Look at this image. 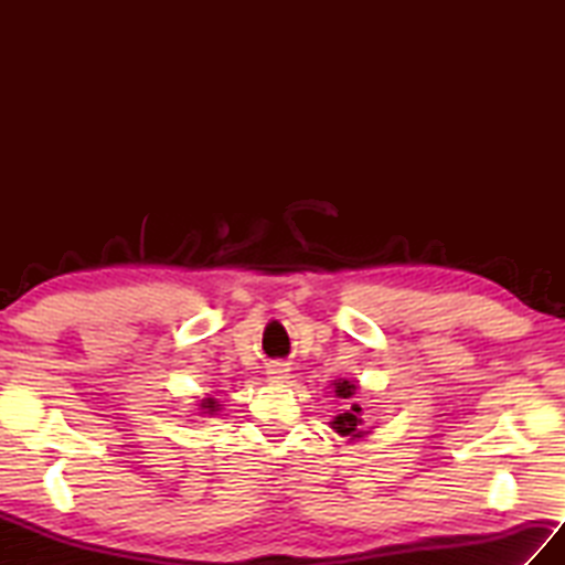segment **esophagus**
I'll use <instances>...</instances> for the list:
<instances>
[{
  "instance_id": "obj_1",
  "label": "esophagus",
  "mask_w": 565,
  "mask_h": 565,
  "mask_svg": "<svg viewBox=\"0 0 565 565\" xmlns=\"http://www.w3.org/2000/svg\"><path fill=\"white\" fill-rule=\"evenodd\" d=\"M289 364H284V362H271L269 366H267V379L269 381H274V383H281V381H286L289 379Z\"/></svg>"
}]
</instances>
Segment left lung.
I'll use <instances>...</instances> for the list:
<instances>
[{
  "mask_svg": "<svg viewBox=\"0 0 565 565\" xmlns=\"http://www.w3.org/2000/svg\"><path fill=\"white\" fill-rule=\"evenodd\" d=\"M330 386H332V391H334V395H338V398L347 401L344 411L330 419L332 431H338L340 437L350 439V441L364 439L366 435H371V429H374V427L366 425L364 407L359 405V401H356L359 383H354L352 379H334Z\"/></svg>",
  "mask_w": 565,
  "mask_h": 565,
  "instance_id": "left-lung-1",
  "label": "left lung"
}]
</instances>
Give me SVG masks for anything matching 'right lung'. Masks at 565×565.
Segmentation results:
<instances>
[{"mask_svg":"<svg viewBox=\"0 0 565 565\" xmlns=\"http://www.w3.org/2000/svg\"><path fill=\"white\" fill-rule=\"evenodd\" d=\"M196 411H199V415H201V417H206V415H218L221 405L215 403V398H209V395H206V398H201V403H199ZM194 423H196V419H194Z\"/></svg>","mask_w":565,"mask_h":565,"instance_id":"right-lung-1","label":"right lung"}]
</instances>
